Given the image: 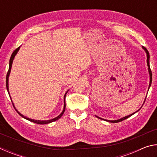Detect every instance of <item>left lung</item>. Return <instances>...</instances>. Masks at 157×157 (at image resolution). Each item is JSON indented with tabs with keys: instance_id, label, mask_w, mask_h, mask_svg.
<instances>
[{
	"instance_id": "left-lung-1",
	"label": "left lung",
	"mask_w": 157,
	"mask_h": 157,
	"mask_svg": "<svg viewBox=\"0 0 157 157\" xmlns=\"http://www.w3.org/2000/svg\"><path fill=\"white\" fill-rule=\"evenodd\" d=\"M142 48H143V49L145 51V52H146V55H147V67H148V72H149V75H150V84H149V87H148V89H150V86H151V84H152V71H151V69H150V54H149L148 50H147V49H146L145 47L142 46ZM146 97H147V96H146ZM145 99H146V98H145ZM145 101H144V102H145ZM144 102H143V104H144ZM142 107H143V105H142ZM140 108H141V107H140ZM140 108L139 109V110L136 111V112L133 113H132V114H130V115H128V116H124V117H123V118H120V119H118V120H114V121H110V120H109H109H106V119H103V118H100V117H98V116H96L97 118L101 119V120H104V121H107V122H109V123H118V122H121V121H124V120H125V119L128 118L129 117H130L131 116H132L133 114H134L135 113L138 112V111H139L140 109Z\"/></svg>"
}]
</instances>
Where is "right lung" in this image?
I'll list each match as a JSON object with an SVG mask.
<instances>
[{"label":"right lung","instance_id":"right-lung-1","mask_svg":"<svg viewBox=\"0 0 157 157\" xmlns=\"http://www.w3.org/2000/svg\"><path fill=\"white\" fill-rule=\"evenodd\" d=\"M20 47H21V46H20ZM20 47H18V48L16 49V50H14V51L13 52L12 54V56H11V57H10V63H9V70H8V72H7V76H6V87H7V92H8L9 95H10V98H11V100H12V98H11V96H10V91H9V84H8V82H9V77H10V72H11V68H12V63H13V60H14V57H15V56H16V55L17 54L18 51V50H19V49H20ZM68 91H67L66 92V94H65V95H64V96H63V102H64V104H63V109L62 112L61 113L59 114V115L58 116L55 117V118H52V119H50V120H48V121L34 120V119L29 118H28L27 116H23V114H21V113L19 112V111H18V110L17 109L15 108V107H14V103H13L12 100V105H13V106H14V109H16V111H17V113H18V114H19V115H20L21 117H23V118H25V119H26V120H28V121H31V122H33V123H34L40 124H48V123H52V122H54V121H57V120H58V119H59V118H61V117H62V116L63 115V113H64V111H65V109H66V102H65V98H66V94H67V93H68Z\"/></svg>","mask_w":157,"mask_h":157}]
</instances>
